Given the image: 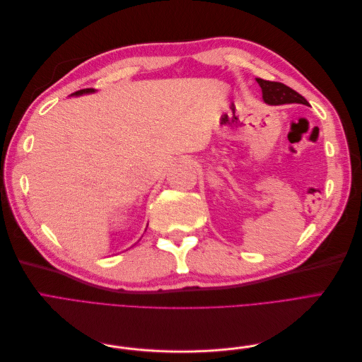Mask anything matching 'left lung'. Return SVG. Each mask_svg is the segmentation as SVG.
<instances>
[{"label": "left lung", "mask_w": 362, "mask_h": 362, "mask_svg": "<svg viewBox=\"0 0 362 362\" xmlns=\"http://www.w3.org/2000/svg\"><path fill=\"white\" fill-rule=\"evenodd\" d=\"M257 83L259 84L262 90V100L270 105H281V104H305L308 105V101L305 100L302 95H299L291 87L278 83V81H266L262 78H257Z\"/></svg>", "instance_id": "8db88e82"}]
</instances>
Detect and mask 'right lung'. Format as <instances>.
<instances>
[{
	"label": "right lung",
	"mask_w": 362,
	"mask_h": 362,
	"mask_svg": "<svg viewBox=\"0 0 362 362\" xmlns=\"http://www.w3.org/2000/svg\"><path fill=\"white\" fill-rule=\"evenodd\" d=\"M92 92H93V89H81L78 92H75L74 95H83V93H92Z\"/></svg>",
	"instance_id": "1"
}]
</instances>
